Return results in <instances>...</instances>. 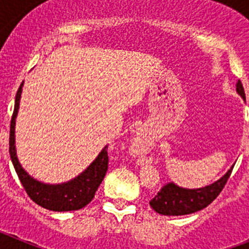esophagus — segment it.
Here are the masks:
<instances>
[{"instance_id":"34e87169","label":"esophagus","mask_w":249,"mask_h":249,"mask_svg":"<svg viewBox=\"0 0 249 249\" xmlns=\"http://www.w3.org/2000/svg\"><path fill=\"white\" fill-rule=\"evenodd\" d=\"M148 148V140H147V137L144 136L143 132L138 131L136 137L133 138V142H132V152H133L136 156H138V157H142L143 155H146Z\"/></svg>"}]
</instances>
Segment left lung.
I'll use <instances>...</instances> for the list:
<instances>
[{"label":"left lung","mask_w":249,"mask_h":249,"mask_svg":"<svg viewBox=\"0 0 249 249\" xmlns=\"http://www.w3.org/2000/svg\"><path fill=\"white\" fill-rule=\"evenodd\" d=\"M237 92L246 100L245 89L241 81L237 82ZM232 169L233 167L213 184L198 190H186L173 183L166 184L155 198L149 201V204L156 212L163 215H184L203 210L218 197L227 183Z\"/></svg>","instance_id":"8db88e82"}]
</instances>
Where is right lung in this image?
<instances>
[{"instance_id": "right-lung-1", "label": "right lung", "mask_w": 249, "mask_h": 249, "mask_svg": "<svg viewBox=\"0 0 249 249\" xmlns=\"http://www.w3.org/2000/svg\"><path fill=\"white\" fill-rule=\"evenodd\" d=\"M22 86L23 83H21L17 91L10 127V155L19 181L27 195L30 196V198L46 210L56 211V212L81 210L93 199L96 191L102 183L106 172L108 169V153H107L108 146L102 149L98 157L92 162L91 166L85 172L67 183L52 186V184L41 183L30 177L19 164L15 149V121L18 111Z\"/></svg>"}]
</instances>
